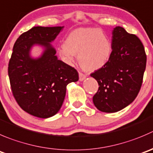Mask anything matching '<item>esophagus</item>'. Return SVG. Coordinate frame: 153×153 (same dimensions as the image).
I'll return each instance as SVG.
<instances>
[{
  "mask_svg": "<svg viewBox=\"0 0 153 153\" xmlns=\"http://www.w3.org/2000/svg\"><path fill=\"white\" fill-rule=\"evenodd\" d=\"M86 78H87V75L86 74L82 73V72H79V81H84Z\"/></svg>",
  "mask_w": 153,
  "mask_h": 153,
  "instance_id": "34e87169",
  "label": "esophagus"
}]
</instances>
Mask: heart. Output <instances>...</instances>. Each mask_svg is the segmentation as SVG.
<instances>
[{"instance_id":"obj_1","label":"heart","mask_w":153,"mask_h":153,"mask_svg":"<svg viewBox=\"0 0 153 153\" xmlns=\"http://www.w3.org/2000/svg\"><path fill=\"white\" fill-rule=\"evenodd\" d=\"M112 52L111 42L104 31L96 28H78L66 37L60 48L62 58L69 63L78 55L84 69L95 71L103 67L110 60Z\"/></svg>"}]
</instances>
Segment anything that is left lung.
I'll return each mask as SVG.
<instances>
[{"instance_id": "left-lung-1", "label": "left lung", "mask_w": 153, "mask_h": 153, "mask_svg": "<svg viewBox=\"0 0 153 153\" xmlns=\"http://www.w3.org/2000/svg\"><path fill=\"white\" fill-rule=\"evenodd\" d=\"M112 52L101 69L91 73L99 84L93 101L98 110L117 112L137 97L143 82L146 55L141 41L122 27L112 31Z\"/></svg>"}]
</instances>
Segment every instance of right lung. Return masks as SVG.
<instances>
[{
  "label": "right lung",
  "mask_w": 153,
  "mask_h": 153,
  "mask_svg": "<svg viewBox=\"0 0 153 153\" xmlns=\"http://www.w3.org/2000/svg\"><path fill=\"white\" fill-rule=\"evenodd\" d=\"M63 27H33L16 41L9 62L8 75L13 96L28 114L39 118L54 116L61 108L66 86L78 81L75 68L58 60L53 42ZM34 45L45 48L34 59L29 51Z\"/></svg>",
  "instance_id": "right-lung-1"
}]
</instances>
